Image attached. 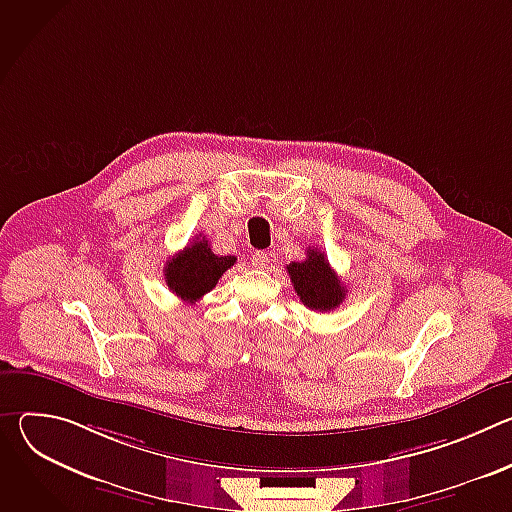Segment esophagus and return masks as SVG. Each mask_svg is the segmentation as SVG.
<instances>
[{
  "instance_id": "esophagus-1",
  "label": "esophagus",
  "mask_w": 512,
  "mask_h": 512,
  "mask_svg": "<svg viewBox=\"0 0 512 512\" xmlns=\"http://www.w3.org/2000/svg\"><path fill=\"white\" fill-rule=\"evenodd\" d=\"M251 263H253L257 269L267 267V263H269V255H267V251H255V253H253V257H251Z\"/></svg>"
}]
</instances>
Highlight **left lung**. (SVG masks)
<instances>
[{
  "mask_svg": "<svg viewBox=\"0 0 512 512\" xmlns=\"http://www.w3.org/2000/svg\"><path fill=\"white\" fill-rule=\"evenodd\" d=\"M287 273L302 304L310 310L330 312L346 298V285L338 279L326 255L318 249H308V257L300 263L291 261Z\"/></svg>",
  "mask_w": 512,
  "mask_h": 512,
  "instance_id": "8db88e82",
  "label": "left lung"
}]
</instances>
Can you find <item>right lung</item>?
Segmentation results:
<instances>
[{
    "instance_id": "right-lung-1",
    "label": "right lung",
    "mask_w": 512,
    "mask_h": 512,
    "mask_svg": "<svg viewBox=\"0 0 512 512\" xmlns=\"http://www.w3.org/2000/svg\"><path fill=\"white\" fill-rule=\"evenodd\" d=\"M237 257H218L212 253L210 243L198 235L184 251L176 253L164 269L166 283L180 300L194 304L218 283L227 269L235 265Z\"/></svg>"
}]
</instances>
